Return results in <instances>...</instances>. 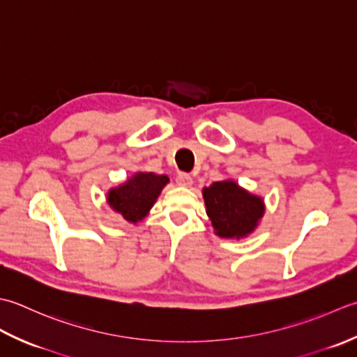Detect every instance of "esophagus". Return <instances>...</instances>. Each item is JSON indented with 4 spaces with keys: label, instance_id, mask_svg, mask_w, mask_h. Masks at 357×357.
Listing matches in <instances>:
<instances>
[{
    "label": "esophagus",
    "instance_id": "esophagus-1",
    "mask_svg": "<svg viewBox=\"0 0 357 357\" xmlns=\"http://www.w3.org/2000/svg\"><path fill=\"white\" fill-rule=\"evenodd\" d=\"M176 181L180 186H191L192 185V177L186 172H180L177 178H176Z\"/></svg>",
    "mask_w": 357,
    "mask_h": 357
}]
</instances>
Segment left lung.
I'll use <instances>...</instances> for the list:
<instances>
[{"mask_svg": "<svg viewBox=\"0 0 357 357\" xmlns=\"http://www.w3.org/2000/svg\"><path fill=\"white\" fill-rule=\"evenodd\" d=\"M206 214L220 237H243L254 231L264 215V202L234 181H215L203 189Z\"/></svg>", "mask_w": 357, "mask_h": 357, "instance_id": "8db88e82", "label": "left lung"}]
</instances>
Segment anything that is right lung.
Wrapping results in <instances>:
<instances>
[{"label": "right lung", "instance_id": "right-lung-1", "mask_svg": "<svg viewBox=\"0 0 357 357\" xmlns=\"http://www.w3.org/2000/svg\"><path fill=\"white\" fill-rule=\"evenodd\" d=\"M169 178L155 176L152 172H138L129 178L125 185L112 189L107 195V202L112 209L117 211L128 222H138L148 214L154 205L158 194Z\"/></svg>", "mask_w": 357, "mask_h": 357}]
</instances>
